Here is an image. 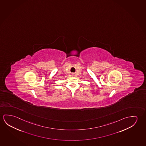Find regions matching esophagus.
<instances>
[{
	"instance_id": "obj_1",
	"label": "esophagus",
	"mask_w": 146,
	"mask_h": 146,
	"mask_svg": "<svg viewBox=\"0 0 146 146\" xmlns=\"http://www.w3.org/2000/svg\"><path fill=\"white\" fill-rule=\"evenodd\" d=\"M72 76H74V74H72Z\"/></svg>"
}]
</instances>
